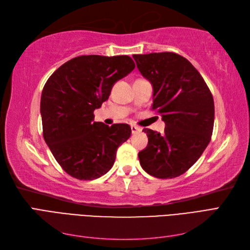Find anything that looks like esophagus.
<instances>
[{
	"mask_svg": "<svg viewBox=\"0 0 250 250\" xmlns=\"http://www.w3.org/2000/svg\"><path fill=\"white\" fill-rule=\"evenodd\" d=\"M141 130H142L141 127H139V126H137V125H131V131H132V133L140 132Z\"/></svg>",
	"mask_w": 250,
	"mask_h": 250,
	"instance_id": "esophagus-1",
	"label": "esophagus"
}]
</instances>
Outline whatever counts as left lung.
<instances>
[{
    "label": "left lung",
    "instance_id": "8db88e82",
    "mask_svg": "<svg viewBox=\"0 0 250 250\" xmlns=\"http://www.w3.org/2000/svg\"><path fill=\"white\" fill-rule=\"evenodd\" d=\"M153 86L151 105L166 123L161 134L145 128L148 146L139 152L142 168L151 176H180L198 161L213 134V95L188 60L173 52L132 56Z\"/></svg>",
    "mask_w": 250,
    "mask_h": 250
}]
</instances>
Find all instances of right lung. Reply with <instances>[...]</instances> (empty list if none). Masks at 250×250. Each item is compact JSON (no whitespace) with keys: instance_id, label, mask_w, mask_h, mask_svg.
I'll list each match as a JSON object with an SVG mask.
<instances>
[{"instance_id":"right-lung-1","label":"right lung","mask_w":250,"mask_h":250,"mask_svg":"<svg viewBox=\"0 0 250 250\" xmlns=\"http://www.w3.org/2000/svg\"><path fill=\"white\" fill-rule=\"evenodd\" d=\"M134 66L127 55H82L59 66L47 80L41 99L42 135L70 176L101 177L111 169L119 146L130 138L129 125L94 122V110Z\"/></svg>"}]
</instances>
